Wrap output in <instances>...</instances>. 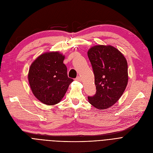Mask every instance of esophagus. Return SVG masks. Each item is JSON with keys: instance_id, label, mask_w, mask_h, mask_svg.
Returning a JSON list of instances; mask_svg holds the SVG:
<instances>
[{"instance_id": "esophagus-1", "label": "esophagus", "mask_w": 153, "mask_h": 153, "mask_svg": "<svg viewBox=\"0 0 153 153\" xmlns=\"http://www.w3.org/2000/svg\"><path fill=\"white\" fill-rule=\"evenodd\" d=\"M76 81H81V77L80 76H77L76 79H75Z\"/></svg>"}]
</instances>
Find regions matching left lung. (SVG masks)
I'll return each mask as SVG.
<instances>
[{
    "label": "left lung",
    "instance_id": "8db88e82",
    "mask_svg": "<svg viewBox=\"0 0 153 153\" xmlns=\"http://www.w3.org/2000/svg\"><path fill=\"white\" fill-rule=\"evenodd\" d=\"M87 55L95 76L96 93L89 102L100 110L108 108L119 100L128 81V64L123 54L110 45H95Z\"/></svg>",
    "mask_w": 153,
    "mask_h": 153
}]
</instances>
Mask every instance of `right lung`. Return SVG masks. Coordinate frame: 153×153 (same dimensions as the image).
<instances>
[{"label":"right lung","instance_id":"add662e5","mask_svg":"<svg viewBox=\"0 0 153 153\" xmlns=\"http://www.w3.org/2000/svg\"><path fill=\"white\" fill-rule=\"evenodd\" d=\"M64 58L58 51L45 53L32 62L29 69L28 78L31 91L46 105L59 103L73 81L68 76Z\"/></svg>","mask_w":153,"mask_h":153}]
</instances>
